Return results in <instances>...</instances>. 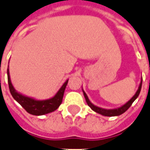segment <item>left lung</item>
<instances>
[{
  "instance_id": "1",
  "label": "left lung",
  "mask_w": 150,
  "mask_h": 150,
  "mask_svg": "<svg viewBox=\"0 0 150 150\" xmlns=\"http://www.w3.org/2000/svg\"><path fill=\"white\" fill-rule=\"evenodd\" d=\"M141 85H142V79H141V83H140V85H139V88L137 89V93H135L133 97H132L127 103H125L124 105H122V106H120L119 108H115V109H103V108L98 107L97 105H93L91 101L88 99V97L87 96V94L85 93V92L83 90V95H84V97H85V100L87 101V104L88 105L93 111L97 112L98 114H100L101 115H104V116H109V117H112V116H119V115H122L123 114L124 112L128 110V108L132 105V104L134 102V100L137 99L139 94L141 93Z\"/></svg>"
}]
</instances>
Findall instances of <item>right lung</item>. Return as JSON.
I'll list each match as a JSON object with an SVG mask.
<instances>
[{"label":"right lung","mask_w":150,"mask_h":150,"mask_svg":"<svg viewBox=\"0 0 150 150\" xmlns=\"http://www.w3.org/2000/svg\"><path fill=\"white\" fill-rule=\"evenodd\" d=\"M7 76H8L9 91L13 99L17 102H18L27 110V112L33 115H44L56 110L62 104L65 89L68 83L67 79L53 97L46 100H36L35 98L23 95L22 93H18L15 90L10 80L9 67L7 69Z\"/></svg>","instance_id":"1"}]
</instances>
